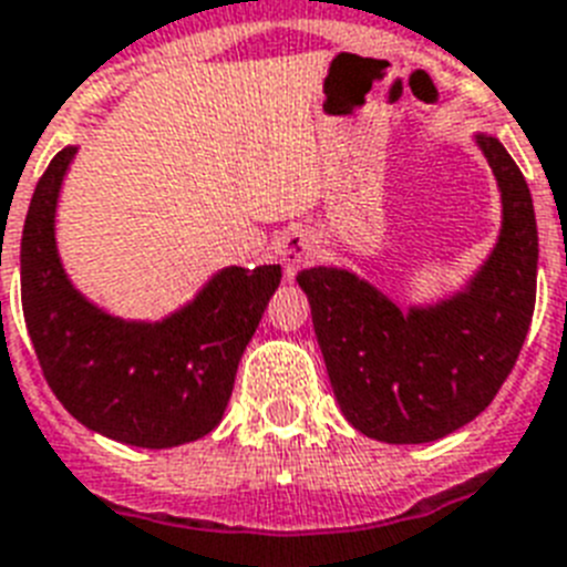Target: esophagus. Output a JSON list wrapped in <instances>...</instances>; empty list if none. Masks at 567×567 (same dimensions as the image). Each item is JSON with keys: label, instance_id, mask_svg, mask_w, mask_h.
<instances>
[{"label": "esophagus", "instance_id": "1", "mask_svg": "<svg viewBox=\"0 0 567 567\" xmlns=\"http://www.w3.org/2000/svg\"><path fill=\"white\" fill-rule=\"evenodd\" d=\"M278 255L284 264V275L295 278L303 266H310L318 255V240L307 228H289L278 240Z\"/></svg>", "mask_w": 567, "mask_h": 567}]
</instances>
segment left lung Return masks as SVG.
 <instances>
[{"mask_svg": "<svg viewBox=\"0 0 567 567\" xmlns=\"http://www.w3.org/2000/svg\"><path fill=\"white\" fill-rule=\"evenodd\" d=\"M504 203V226L470 289L402 312L344 269H303L330 385L353 429L385 443H432L495 400L525 344L536 307V214L504 144L478 135Z\"/></svg>", "mask_w": 567, "mask_h": 567, "instance_id": "8db88e82", "label": "left lung"}]
</instances>
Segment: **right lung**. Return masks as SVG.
<instances>
[{"instance_id":"add662e5","label":"right lung","mask_w":567,"mask_h":567,"mask_svg":"<svg viewBox=\"0 0 567 567\" xmlns=\"http://www.w3.org/2000/svg\"><path fill=\"white\" fill-rule=\"evenodd\" d=\"M74 147L37 182L22 228V312L42 377L86 429L171 449L217 429L243 350L280 287V266H231L162 324H126L74 292L54 246V205Z\"/></svg>"}]
</instances>
